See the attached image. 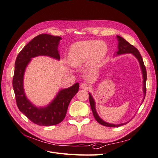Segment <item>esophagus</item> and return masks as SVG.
<instances>
[{
	"label": "esophagus",
	"instance_id": "obj_1",
	"mask_svg": "<svg viewBox=\"0 0 158 158\" xmlns=\"http://www.w3.org/2000/svg\"><path fill=\"white\" fill-rule=\"evenodd\" d=\"M80 87L82 89H85V90H89L90 89V85L86 83H82L81 84Z\"/></svg>",
	"mask_w": 158,
	"mask_h": 158
}]
</instances>
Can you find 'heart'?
I'll use <instances>...</instances> for the list:
<instances>
[{
	"label": "heart",
	"instance_id": "obj_1",
	"mask_svg": "<svg viewBox=\"0 0 158 158\" xmlns=\"http://www.w3.org/2000/svg\"><path fill=\"white\" fill-rule=\"evenodd\" d=\"M107 45L103 41L86 40L75 43L68 53V62L74 67L82 66L89 59L90 66H95L107 52Z\"/></svg>",
	"mask_w": 158,
	"mask_h": 158
}]
</instances>
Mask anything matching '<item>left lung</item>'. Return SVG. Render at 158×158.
<instances>
[{
	"instance_id": "obj_1",
	"label": "left lung",
	"mask_w": 158,
	"mask_h": 158,
	"mask_svg": "<svg viewBox=\"0 0 158 158\" xmlns=\"http://www.w3.org/2000/svg\"><path fill=\"white\" fill-rule=\"evenodd\" d=\"M117 39L118 40V46H117L118 51L115 52H116L115 56L127 54V53H131L132 55H134L136 57L137 60H138V62H139L140 69L142 70V78H143V93H144V98H143V100L142 102V103L143 102H144L145 96H146V79H147V73H146V69L144 66V62H143V59L142 58V56L140 53V52L138 51V50L136 48V47L129 44V43L124 39V38H123L122 37L119 35H117ZM89 99L91 109H92V111L95 120H96L99 124H101V125L106 127H120L124 125H126L127 123H128V121L124 123L117 124L116 125V124H111V123H109L104 121L103 119H102L98 115V114L96 111V109H95V100L90 93H89Z\"/></svg>"
}]
</instances>
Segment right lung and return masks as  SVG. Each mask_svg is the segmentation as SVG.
I'll list each match as a JSON object with an SVG mask.
<instances>
[{
	"mask_svg": "<svg viewBox=\"0 0 158 158\" xmlns=\"http://www.w3.org/2000/svg\"><path fill=\"white\" fill-rule=\"evenodd\" d=\"M62 38L49 34H40L30 41L19 52L15 62L12 85L17 106L28 119L40 126H52L64 118L71 99L78 92L79 83L61 89L52 101L45 107H37L26 97L23 89V76L31 59L47 56L59 60L58 46Z\"/></svg>",
	"mask_w": 158,
	"mask_h": 158,
	"instance_id": "right-lung-1",
	"label": "right lung"
}]
</instances>
